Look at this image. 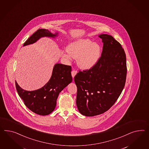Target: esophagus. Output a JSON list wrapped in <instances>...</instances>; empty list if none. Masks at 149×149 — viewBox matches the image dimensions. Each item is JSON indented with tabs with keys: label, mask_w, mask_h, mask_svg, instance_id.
<instances>
[{
	"label": "esophagus",
	"mask_w": 149,
	"mask_h": 149,
	"mask_svg": "<svg viewBox=\"0 0 149 149\" xmlns=\"http://www.w3.org/2000/svg\"><path fill=\"white\" fill-rule=\"evenodd\" d=\"M77 74V71L76 70H72V78H74L75 76Z\"/></svg>",
	"instance_id": "34e87169"
}]
</instances>
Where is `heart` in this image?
Here are the masks:
<instances>
[{
	"mask_svg": "<svg viewBox=\"0 0 149 149\" xmlns=\"http://www.w3.org/2000/svg\"><path fill=\"white\" fill-rule=\"evenodd\" d=\"M101 47L99 44L89 39H80L70 43L64 57L77 59L78 66L84 70L93 68L100 58Z\"/></svg>",
	"mask_w": 149,
	"mask_h": 149,
	"instance_id": "b5f03b06",
	"label": "heart"
}]
</instances>
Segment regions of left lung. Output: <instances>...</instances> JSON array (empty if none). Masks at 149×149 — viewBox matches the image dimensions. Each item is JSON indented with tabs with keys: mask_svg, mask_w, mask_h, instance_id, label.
Returning a JSON list of instances; mask_svg holds the SVG:
<instances>
[{
	"mask_svg": "<svg viewBox=\"0 0 149 149\" xmlns=\"http://www.w3.org/2000/svg\"><path fill=\"white\" fill-rule=\"evenodd\" d=\"M104 43L101 56L89 70L74 77L77 105L81 114L93 117L106 112L116 102L125 86L126 55L121 44L111 35L101 34Z\"/></svg>",
	"mask_w": 149,
	"mask_h": 149,
	"instance_id": "1",
	"label": "left lung"
}]
</instances>
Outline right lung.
Returning <instances> with one entry per match:
<instances>
[{"label":"right lung","mask_w":149,"mask_h":149,"mask_svg":"<svg viewBox=\"0 0 149 149\" xmlns=\"http://www.w3.org/2000/svg\"><path fill=\"white\" fill-rule=\"evenodd\" d=\"M58 32L54 34L48 30L40 29L30 37L23 46L33 44L42 37L55 38ZM72 68L61 63L54 65L52 77L43 87L37 90L28 91L22 88L16 81V87L19 96L25 105L33 112L40 116H47L54 111L60 93L72 82Z\"/></svg>","instance_id":"obj_1"}]
</instances>
